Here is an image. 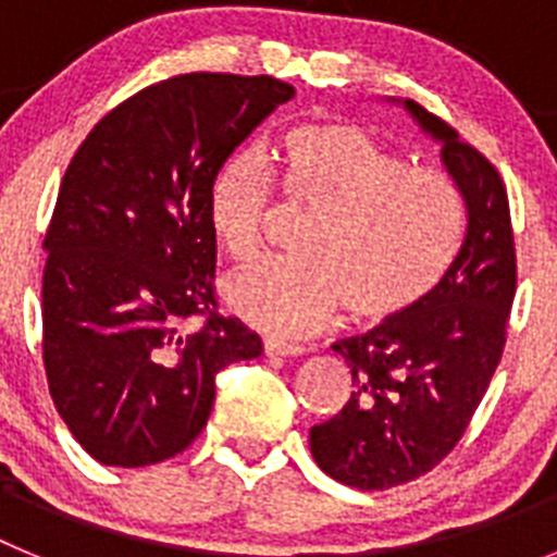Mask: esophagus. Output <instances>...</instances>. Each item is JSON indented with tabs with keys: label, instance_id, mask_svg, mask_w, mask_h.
<instances>
[{
	"label": "esophagus",
	"instance_id": "34e87169",
	"mask_svg": "<svg viewBox=\"0 0 557 557\" xmlns=\"http://www.w3.org/2000/svg\"><path fill=\"white\" fill-rule=\"evenodd\" d=\"M262 351L268 357H298V354H304V348L293 346V343H282V339H264Z\"/></svg>",
	"mask_w": 557,
	"mask_h": 557
}]
</instances>
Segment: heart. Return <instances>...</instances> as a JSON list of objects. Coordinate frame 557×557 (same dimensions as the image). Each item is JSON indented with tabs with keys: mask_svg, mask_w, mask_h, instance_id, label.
<instances>
[{
	"mask_svg": "<svg viewBox=\"0 0 557 557\" xmlns=\"http://www.w3.org/2000/svg\"><path fill=\"white\" fill-rule=\"evenodd\" d=\"M284 198L312 223L295 262L231 275L236 318L278 337H304L337 309L357 326H382L424 307L455 264L462 200L444 172L410 166L351 122H312L284 139ZM275 181L259 150H239L209 184V225L234 262L264 250Z\"/></svg>",
	"mask_w": 557,
	"mask_h": 557,
	"instance_id": "b5f03b06",
	"label": "heart"
}]
</instances>
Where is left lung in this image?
Segmentation results:
<instances>
[{
  "instance_id": "1",
  "label": "left lung",
  "mask_w": 557,
  "mask_h": 557,
  "mask_svg": "<svg viewBox=\"0 0 557 557\" xmlns=\"http://www.w3.org/2000/svg\"><path fill=\"white\" fill-rule=\"evenodd\" d=\"M466 209L455 264L424 307L334 343L351 371V398L309 430L314 462L359 491H387L426 474L469 426L505 348L516 295L508 191L480 150L418 102L405 100Z\"/></svg>"
}]
</instances>
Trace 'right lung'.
Masks as SVG:
<instances>
[{"mask_svg":"<svg viewBox=\"0 0 557 557\" xmlns=\"http://www.w3.org/2000/svg\"><path fill=\"white\" fill-rule=\"evenodd\" d=\"M293 97L268 75L191 72L127 97L77 147L44 239V368L63 424L102 466L184 451L214 376L262 354L218 312L209 184Z\"/></svg>","mask_w":557,"mask_h":557,"instance_id":"1","label":"right lung"}]
</instances>
